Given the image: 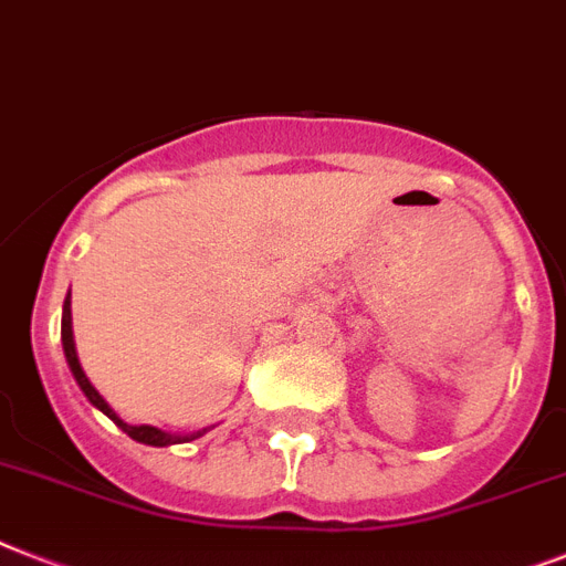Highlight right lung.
<instances>
[{
    "label": "right lung",
    "instance_id": "1",
    "mask_svg": "<svg viewBox=\"0 0 566 566\" xmlns=\"http://www.w3.org/2000/svg\"><path fill=\"white\" fill-rule=\"evenodd\" d=\"M72 303H69V297H65L63 303V329H60V338H63V353H65V361H69V367H72L74 378H77V385H81V390L86 394V399L95 405L97 410H104L106 417L112 419V422L118 424L120 431L129 433L133 440L144 442V446H158V448H165V446H176V442H188V440H196V437H202L205 431L193 433V437H172V433H165V431H158V428H153V424H126L124 419L115 413V410L106 405V399L101 394H97L95 387H92V381L86 378V373H83L81 361H77V349H74V335H72V310H69Z\"/></svg>",
    "mask_w": 566,
    "mask_h": 566
}]
</instances>
